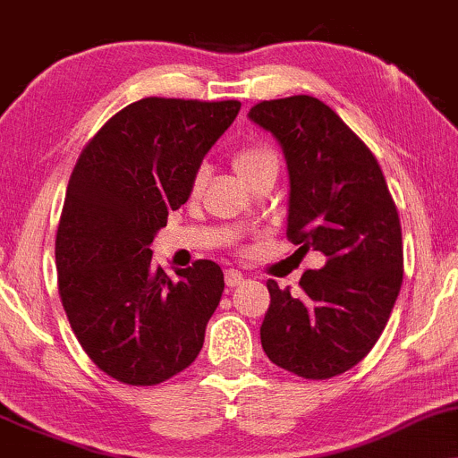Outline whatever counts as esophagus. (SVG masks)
<instances>
[{"mask_svg":"<svg viewBox=\"0 0 458 458\" xmlns=\"http://www.w3.org/2000/svg\"><path fill=\"white\" fill-rule=\"evenodd\" d=\"M224 279H225V285H230V288H234V285H241L245 282L243 273H241L239 268H228V271L224 273Z\"/></svg>","mask_w":458,"mask_h":458,"instance_id":"esophagus-1","label":"esophagus"}]
</instances>
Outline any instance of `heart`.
<instances>
[{
    "label": "heart",
    "mask_w": 458,
    "mask_h": 458,
    "mask_svg": "<svg viewBox=\"0 0 458 458\" xmlns=\"http://www.w3.org/2000/svg\"><path fill=\"white\" fill-rule=\"evenodd\" d=\"M233 166L236 170V174H239V179L243 181V183H247V181H251L253 176L264 173V170H277L279 159L273 148L264 145H245L234 151ZM205 179H207V170L198 168L194 176H191V185H190L191 196L200 194L202 185H205Z\"/></svg>",
    "instance_id": "1"
}]
</instances>
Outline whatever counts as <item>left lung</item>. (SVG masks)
Listing matches in <instances>:
<instances>
[{
    "label": "left lung",
    "mask_w": 458,
    "mask_h": 458,
    "mask_svg": "<svg viewBox=\"0 0 458 458\" xmlns=\"http://www.w3.org/2000/svg\"><path fill=\"white\" fill-rule=\"evenodd\" d=\"M250 117L279 140L288 162V241L301 256H327L319 271L302 273L301 294L267 284L262 348L299 377L341 376L371 352L399 296V213L371 148L318 98L258 102Z\"/></svg>",
    "instance_id": "1"
}]
</instances>
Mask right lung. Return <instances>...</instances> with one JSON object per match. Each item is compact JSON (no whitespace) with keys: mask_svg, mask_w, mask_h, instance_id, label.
<instances>
[{"mask_svg":"<svg viewBox=\"0 0 458 458\" xmlns=\"http://www.w3.org/2000/svg\"><path fill=\"white\" fill-rule=\"evenodd\" d=\"M239 108V100L142 98L76 159L55 241L59 296L85 354L121 384L156 386L200 354L222 268L196 260L170 279L151 262V243Z\"/></svg>","mask_w":458,"mask_h":458,"instance_id":"obj_1","label":"right lung"}]
</instances>
